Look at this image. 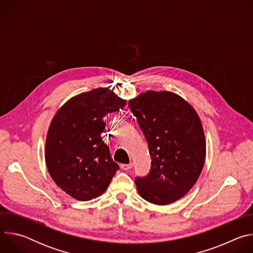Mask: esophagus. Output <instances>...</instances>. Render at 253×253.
I'll use <instances>...</instances> for the list:
<instances>
[{
	"label": "esophagus",
	"instance_id": "esophagus-1",
	"mask_svg": "<svg viewBox=\"0 0 253 253\" xmlns=\"http://www.w3.org/2000/svg\"><path fill=\"white\" fill-rule=\"evenodd\" d=\"M133 167V164L132 163H129V164H122L121 165V168H122V170H129V169H131Z\"/></svg>",
	"mask_w": 253,
	"mask_h": 253
}]
</instances>
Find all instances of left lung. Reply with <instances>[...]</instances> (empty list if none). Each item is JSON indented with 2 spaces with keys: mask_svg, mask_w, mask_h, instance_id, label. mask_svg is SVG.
Segmentation results:
<instances>
[{
  "mask_svg": "<svg viewBox=\"0 0 253 253\" xmlns=\"http://www.w3.org/2000/svg\"><path fill=\"white\" fill-rule=\"evenodd\" d=\"M130 111L148 143L150 172L137 176L142 198L170 204L195 184L205 159V139L200 119L184 99L167 91H147L129 101Z\"/></svg>",
  "mask_w": 253,
  "mask_h": 253,
  "instance_id": "1",
  "label": "left lung"
}]
</instances>
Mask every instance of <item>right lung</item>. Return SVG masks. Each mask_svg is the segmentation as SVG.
<instances>
[{
    "label": "right lung",
    "mask_w": 253,
    "mask_h": 253,
    "mask_svg": "<svg viewBox=\"0 0 253 253\" xmlns=\"http://www.w3.org/2000/svg\"><path fill=\"white\" fill-rule=\"evenodd\" d=\"M125 104L111 90L98 88L70 99L54 116L45 160L54 182L70 196L88 201L102 195L119 170L101 133L103 118Z\"/></svg>",
    "instance_id": "right-lung-1"
}]
</instances>
